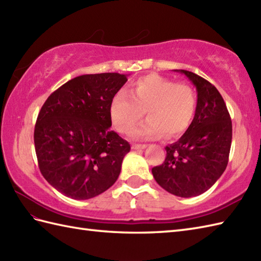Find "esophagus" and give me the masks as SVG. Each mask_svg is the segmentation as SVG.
<instances>
[{"label":"esophagus","mask_w":261,"mask_h":261,"mask_svg":"<svg viewBox=\"0 0 261 261\" xmlns=\"http://www.w3.org/2000/svg\"><path fill=\"white\" fill-rule=\"evenodd\" d=\"M131 148L134 149V150H140V149L147 148V145H132Z\"/></svg>","instance_id":"34e87169"}]
</instances>
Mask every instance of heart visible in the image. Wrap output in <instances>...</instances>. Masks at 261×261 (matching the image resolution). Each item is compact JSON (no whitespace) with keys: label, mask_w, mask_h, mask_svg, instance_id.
I'll return each instance as SVG.
<instances>
[{"label":"heart","mask_w":261,"mask_h":261,"mask_svg":"<svg viewBox=\"0 0 261 261\" xmlns=\"http://www.w3.org/2000/svg\"><path fill=\"white\" fill-rule=\"evenodd\" d=\"M196 111V95L187 84H176L158 74L136 80L127 93L120 91L111 99L109 114L120 134L129 135L146 112L148 120L134 132L137 139L175 138L190 127Z\"/></svg>","instance_id":"obj_1"}]
</instances>
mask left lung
<instances>
[{"label":"left lung","mask_w":261,"mask_h":261,"mask_svg":"<svg viewBox=\"0 0 261 261\" xmlns=\"http://www.w3.org/2000/svg\"><path fill=\"white\" fill-rule=\"evenodd\" d=\"M175 71L184 74L196 87L195 115L179 140L165 148V162L151 171L165 191L187 198L206 192L223 174L229 162L232 122L214 85L192 71Z\"/></svg>","instance_id":"8db88e82"}]
</instances>
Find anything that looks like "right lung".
<instances>
[{"label": "right lung", "instance_id": "add662e5", "mask_svg": "<svg viewBox=\"0 0 261 261\" xmlns=\"http://www.w3.org/2000/svg\"><path fill=\"white\" fill-rule=\"evenodd\" d=\"M126 76H77L42 105L33 136L39 169L65 196L95 197L118 179L130 145L110 129L109 108Z\"/></svg>", "mask_w": 261, "mask_h": 261}]
</instances>
